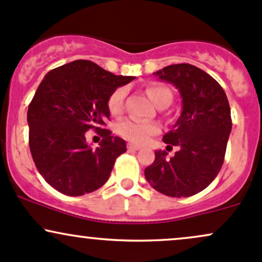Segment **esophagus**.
<instances>
[{"mask_svg": "<svg viewBox=\"0 0 262 262\" xmlns=\"http://www.w3.org/2000/svg\"><path fill=\"white\" fill-rule=\"evenodd\" d=\"M127 148L128 149H134V151H139V149H141V146L135 145V143H128Z\"/></svg>", "mask_w": 262, "mask_h": 262, "instance_id": "34e87169", "label": "esophagus"}]
</instances>
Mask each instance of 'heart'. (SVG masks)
<instances>
[{
    "instance_id": "obj_1",
    "label": "heart",
    "mask_w": 262,
    "mask_h": 262,
    "mask_svg": "<svg viewBox=\"0 0 262 262\" xmlns=\"http://www.w3.org/2000/svg\"><path fill=\"white\" fill-rule=\"evenodd\" d=\"M147 94L157 106L162 102L172 101V93L166 86L152 85L147 89ZM125 96V88H119L111 94L110 99H108V108H110L111 113L115 114V115L121 113ZM158 131H160V126L157 123L140 121L136 119H125L117 125V132L126 140L132 141L135 143H145L152 135H156Z\"/></svg>"
}]
</instances>
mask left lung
Listing matches in <instances>:
<instances>
[{
  "label": "left lung",
  "mask_w": 262,
  "mask_h": 262,
  "mask_svg": "<svg viewBox=\"0 0 262 262\" xmlns=\"http://www.w3.org/2000/svg\"><path fill=\"white\" fill-rule=\"evenodd\" d=\"M154 75L181 94V116L163 136V142L179 149L169 160L166 151L157 149L145 177L162 194L194 195L214 181L224 162L231 131L228 98L215 79L190 64H173Z\"/></svg>",
  "instance_id": "left-lung-1"
}]
</instances>
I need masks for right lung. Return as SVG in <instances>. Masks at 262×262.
<instances>
[{
  "label": "right lung",
  "mask_w": 262,
  "mask_h": 262,
  "mask_svg": "<svg viewBox=\"0 0 262 262\" xmlns=\"http://www.w3.org/2000/svg\"><path fill=\"white\" fill-rule=\"evenodd\" d=\"M134 79L84 59L44 76L28 106L29 148L37 169L58 192L78 196L106 183L126 142L101 126L110 119L111 94ZM90 128L103 137L96 149L84 137Z\"/></svg>",
  "instance_id": "1"
}]
</instances>
